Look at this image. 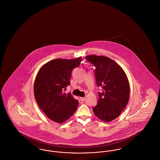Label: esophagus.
<instances>
[{"label": "esophagus", "instance_id": "obj_1", "mask_svg": "<svg viewBox=\"0 0 160 160\" xmlns=\"http://www.w3.org/2000/svg\"><path fill=\"white\" fill-rule=\"evenodd\" d=\"M80 101H82V102H83V101H84L85 100V98H84V97H80Z\"/></svg>", "mask_w": 160, "mask_h": 160}]
</instances>
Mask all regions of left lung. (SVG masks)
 Listing matches in <instances>:
<instances>
[{
	"mask_svg": "<svg viewBox=\"0 0 160 160\" xmlns=\"http://www.w3.org/2000/svg\"><path fill=\"white\" fill-rule=\"evenodd\" d=\"M86 59L95 67L97 83L102 88L93 111L100 120L111 122L120 115L128 102V77L121 67L108 57L91 54Z\"/></svg>",
	"mask_w": 160,
	"mask_h": 160,
	"instance_id": "1",
	"label": "left lung"
}]
</instances>
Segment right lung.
I'll return each instance as SVG.
<instances>
[{
	"label": "right lung",
	"instance_id": "obj_1",
	"mask_svg": "<svg viewBox=\"0 0 160 160\" xmlns=\"http://www.w3.org/2000/svg\"><path fill=\"white\" fill-rule=\"evenodd\" d=\"M82 58L56 59L38 71L34 83V96L38 106L51 120L57 123L67 121L78 104L70 92L65 93L70 84L72 69L80 65Z\"/></svg>",
	"mask_w": 160,
	"mask_h": 160
}]
</instances>
